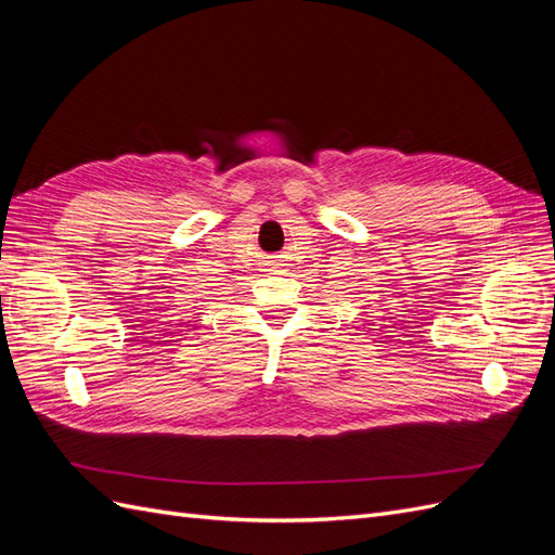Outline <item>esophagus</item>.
Wrapping results in <instances>:
<instances>
[{
    "instance_id": "esophagus-1",
    "label": "esophagus",
    "mask_w": 555,
    "mask_h": 555,
    "mask_svg": "<svg viewBox=\"0 0 555 555\" xmlns=\"http://www.w3.org/2000/svg\"><path fill=\"white\" fill-rule=\"evenodd\" d=\"M282 266H284V263H282L280 257H271V259H268V268H271V271H280Z\"/></svg>"
}]
</instances>
